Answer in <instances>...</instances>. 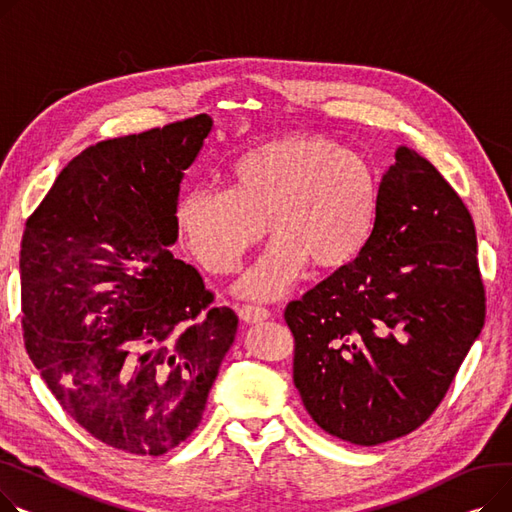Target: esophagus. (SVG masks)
Wrapping results in <instances>:
<instances>
[{
	"label": "esophagus",
	"mask_w": 512,
	"mask_h": 512,
	"mask_svg": "<svg viewBox=\"0 0 512 512\" xmlns=\"http://www.w3.org/2000/svg\"><path fill=\"white\" fill-rule=\"evenodd\" d=\"M237 314L248 324H258V322L270 318V312L264 310V308H258V306H242L237 310Z\"/></svg>",
	"instance_id": "1"
}]
</instances>
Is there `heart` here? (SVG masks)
Returning a JSON list of instances; mask_svg holds the SVG:
<instances>
[{
  "label": "heart",
  "mask_w": 512,
  "mask_h": 512,
  "mask_svg": "<svg viewBox=\"0 0 512 512\" xmlns=\"http://www.w3.org/2000/svg\"><path fill=\"white\" fill-rule=\"evenodd\" d=\"M380 188L374 167L335 138L285 136L248 150L231 167L229 192L196 188L175 208L179 237L213 275H231L268 233L275 237L239 283L258 302L281 297L310 262L337 270L374 231Z\"/></svg>",
  "instance_id": "obj_1"
}]
</instances>
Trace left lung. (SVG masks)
<instances>
[{
	"label": "left lung",
	"instance_id": "8db88e82",
	"mask_svg": "<svg viewBox=\"0 0 512 512\" xmlns=\"http://www.w3.org/2000/svg\"><path fill=\"white\" fill-rule=\"evenodd\" d=\"M395 157L362 254L285 310L306 411L359 446L422 426L486 320L467 206L415 150Z\"/></svg>",
	"mask_w": 512,
	"mask_h": 512
}]
</instances>
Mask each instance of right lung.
<instances>
[{
	"label": "right lung",
	"instance_id": "add662e5",
	"mask_svg": "<svg viewBox=\"0 0 512 512\" xmlns=\"http://www.w3.org/2000/svg\"><path fill=\"white\" fill-rule=\"evenodd\" d=\"M206 113L88 146L26 221L24 347L90 436L161 457L200 424L237 316L177 260L179 182Z\"/></svg>",
	"mask_w": 512,
	"mask_h": 512
}]
</instances>
